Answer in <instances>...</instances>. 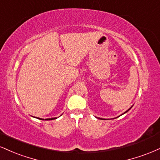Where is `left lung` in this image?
Instances as JSON below:
<instances>
[{
    "instance_id": "obj_1",
    "label": "left lung",
    "mask_w": 160,
    "mask_h": 160,
    "mask_svg": "<svg viewBox=\"0 0 160 160\" xmlns=\"http://www.w3.org/2000/svg\"><path fill=\"white\" fill-rule=\"evenodd\" d=\"M132 108V107H131V108H129V109H128V110H127V111H126V112H125V113H122V114H124V113H126V112H128V111H129V110H130V109H131V108ZM98 119H101V120H102V118H99V117H98Z\"/></svg>"
}]
</instances>
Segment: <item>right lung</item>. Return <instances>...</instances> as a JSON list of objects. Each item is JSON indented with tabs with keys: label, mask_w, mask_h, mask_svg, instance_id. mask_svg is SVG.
I'll return each mask as SVG.
<instances>
[{
	"label": "right lung",
	"mask_w": 160,
	"mask_h": 160,
	"mask_svg": "<svg viewBox=\"0 0 160 160\" xmlns=\"http://www.w3.org/2000/svg\"><path fill=\"white\" fill-rule=\"evenodd\" d=\"M38 119H40V120H43V119H40V118H38ZM55 119H57V118H56V117H55V118H50V119H46L45 120H55Z\"/></svg>",
	"instance_id": "obj_1"
}]
</instances>
